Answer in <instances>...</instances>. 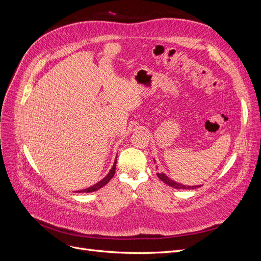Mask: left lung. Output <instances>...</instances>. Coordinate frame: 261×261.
Here are the masks:
<instances>
[{
	"instance_id": "obj_1",
	"label": "left lung",
	"mask_w": 261,
	"mask_h": 261,
	"mask_svg": "<svg viewBox=\"0 0 261 261\" xmlns=\"http://www.w3.org/2000/svg\"><path fill=\"white\" fill-rule=\"evenodd\" d=\"M156 176L159 177V178L163 181V183L168 184L169 186L174 187V188H176V189H195V188L200 187V186H187V185H181V184H179V183H176V181H174V180L170 179L167 175L163 174V173H156Z\"/></svg>"
}]
</instances>
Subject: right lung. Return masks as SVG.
Returning a JSON list of instances; mask_svg holds the SVG:
<instances>
[{
    "label": "right lung",
    "instance_id": "right-lung-1",
    "mask_svg": "<svg viewBox=\"0 0 261 261\" xmlns=\"http://www.w3.org/2000/svg\"><path fill=\"white\" fill-rule=\"evenodd\" d=\"M115 167H116V160H115V162H114V164H113V168L111 169V171L109 172V174H108L103 179L100 180L99 183H97L96 185H93V186H91V187H89V188L83 189V191H80V193H83V192H85V193L96 192V191H98V189H100L101 187H103L106 184L109 183L110 179H111V178L114 176V174H115Z\"/></svg>",
    "mask_w": 261,
    "mask_h": 261
}]
</instances>
